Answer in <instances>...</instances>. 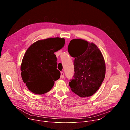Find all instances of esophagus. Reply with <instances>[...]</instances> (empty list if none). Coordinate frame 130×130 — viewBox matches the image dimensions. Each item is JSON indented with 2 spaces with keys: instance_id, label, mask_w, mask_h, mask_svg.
I'll use <instances>...</instances> for the list:
<instances>
[{
  "instance_id": "esophagus-1",
  "label": "esophagus",
  "mask_w": 130,
  "mask_h": 130,
  "mask_svg": "<svg viewBox=\"0 0 130 130\" xmlns=\"http://www.w3.org/2000/svg\"><path fill=\"white\" fill-rule=\"evenodd\" d=\"M61 78L63 79L64 78V73L63 72H61Z\"/></svg>"
}]
</instances>
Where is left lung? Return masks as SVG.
Instances as JSON below:
<instances>
[{
    "mask_svg": "<svg viewBox=\"0 0 130 130\" xmlns=\"http://www.w3.org/2000/svg\"><path fill=\"white\" fill-rule=\"evenodd\" d=\"M68 51L75 58V73L69 82L71 90L82 98L93 95L105 75V64L101 52L94 43L82 39L71 40Z\"/></svg>",
    "mask_w": 130,
    "mask_h": 130,
    "instance_id": "obj_1",
    "label": "left lung"
}]
</instances>
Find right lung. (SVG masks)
Masks as SVG:
<instances>
[{"label":"right lung","mask_w":130,"mask_h":130,"mask_svg":"<svg viewBox=\"0 0 130 130\" xmlns=\"http://www.w3.org/2000/svg\"><path fill=\"white\" fill-rule=\"evenodd\" d=\"M65 39L59 38L39 40L27 50L21 70L24 82L33 93L42 95L53 86L61 75L57 69V59L54 52L62 49Z\"/></svg>","instance_id":"right-lung-1"}]
</instances>
